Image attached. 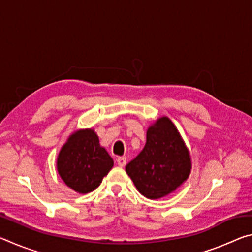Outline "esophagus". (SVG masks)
Masks as SVG:
<instances>
[{
  "label": "esophagus",
  "mask_w": 252,
  "mask_h": 252,
  "mask_svg": "<svg viewBox=\"0 0 252 252\" xmlns=\"http://www.w3.org/2000/svg\"><path fill=\"white\" fill-rule=\"evenodd\" d=\"M117 162H118L119 167H125V165L126 164V157H119L117 159Z\"/></svg>",
  "instance_id": "esophagus-1"
}]
</instances>
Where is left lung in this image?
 Listing matches in <instances>:
<instances>
[{
	"mask_svg": "<svg viewBox=\"0 0 252 252\" xmlns=\"http://www.w3.org/2000/svg\"><path fill=\"white\" fill-rule=\"evenodd\" d=\"M191 156L180 132L168 117H161L147 130V142L126 171L140 193L156 200L176 191L191 173Z\"/></svg>",
	"mask_w": 252,
	"mask_h": 252,
	"instance_id": "1",
	"label": "left lung"
}]
</instances>
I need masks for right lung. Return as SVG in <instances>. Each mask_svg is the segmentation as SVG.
Segmentation results:
<instances>
[{"label": "right lung", "instance_id": "right-lung-1", "mask_svg": "<svg viewBox=\"0 0 252 252\" xmlns=\"http://www.w3.org/2000/svg\"><path fill=\"white\" fill-rule=\"evenodd\" d=\"M113 160L101 147L93 129L74 131L60 150L57 169L65 185L85 194L95 190L113 167Z\"/></svg>", "mask_w": 252, "mask_h": 252}]
</instances>
